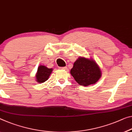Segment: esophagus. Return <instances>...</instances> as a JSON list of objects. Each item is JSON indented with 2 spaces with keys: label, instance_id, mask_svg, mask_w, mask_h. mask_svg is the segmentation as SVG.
<instances>
[{
  "label": "esophagus",
  "instance_id": "obj_1",
  "mask_svg": "<svg viewBox=\"0 0 132 132\" xmlns=\"http://www.w3.org/2000/svg\"><path fill=\"white\" fill-rule=\"evenodd\" d=\"M59 68L61 69V70H68L67 68L65 67H60Z\"/></svg>",
  "mask_w": 132,
  "mask_h": 132
}]
</instances>
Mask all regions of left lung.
Masks as SVG:
<instances>
[{
    "label": "left lung",
    "instance_id": "1",
    "mask_svg": "<svg viewBox=\"0 0 132 132\" xmlns=\"http://www.w3.org/2000/svg\"><path fill=\"white\" fill-rule=\"evenodd\" d=\"M70 73L78 84L84 86L96 84L101 76L100 68L95 61L81 56L74 63Z\"/></svg>",
    "mask_w": 132,
    "mask_h": 132
}]
</instances>
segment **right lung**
<instances>
[{
    "label": "right lung",
    "instance_id": "add662e5",
    "mask_svg": "<svg viewBox=\"0 0 132 132\" xmlns=\"http://www.w3.org/2000/svg\"><path fill=\"white\" fill-rule=\"evenodd\" d=\"M52 71V68H48L44 65L39 66L35 76L36 81L39 83L46 81L49 78Z\"/></svg>",
    "mask_w": 132,
    "mask_h": 132
}]
</instances>
